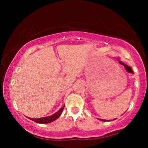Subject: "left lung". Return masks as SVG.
Segmentation results:
<instances>
[{"mask_svg":"<svg viewBox=\"0 0 148 148\" xmlns=\"http://www.w3.org/2000/svg\"><path fill=\"white\" fill-rule=\"evenodd\" d=\"M100 121H104V122H106V121H111L112 120H105V119H98ZM116 119H113V121L114 120H116Z\"/></svg>","mask_w":148,"mask_h":148,"instance_id":"obj_1","label":"left lung"}]
</instances>
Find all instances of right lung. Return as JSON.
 <instances>
[{
  "instance_id": "1",
  "label": "right lung",
  "mask_w": 148,
  "mask_h": 148,
  "mask_svg": "<svg viewBox=\"0 0 148 148\" xmlns=\"http://www.w3.org/2000/svg\"><path fill=\"white\" fill-rule=\"evenodd\" d=\"M64 107V105L62 107V108H60V109H59V110H58V112L54 113V114L51 115V116L42 117V118H39V119H32V118H29V117H27V118L30 119V120L33 121H34V122H36L37 123H41V124H46V123H50L52 122V121H55L56 119H57L58 117L61 115L62 111H63Z\"/></svg>"
}]
</instances>
